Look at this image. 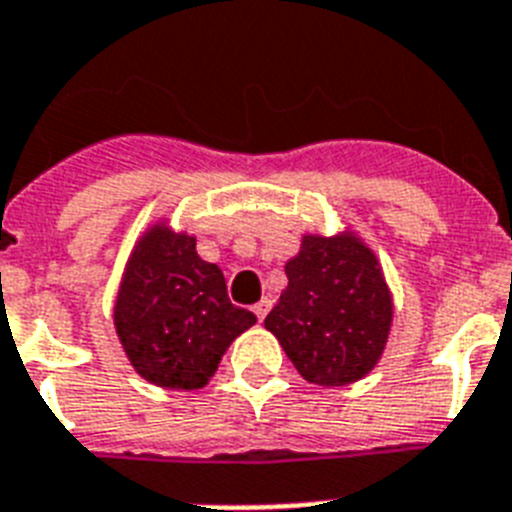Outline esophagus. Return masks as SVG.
Returning <instances> with one entry per match:
<instances>
[{
  "mask_svg": "<svg viewBox=\"0 0 512 512\" xmlns=\"http://www.w3.org/2000/svg\"><path fill=\"white\" fill-rule=\"evenodd\" d=\"M269 308H272V301H269V298H261V301L253 306V314H256V319H259V322H264L266 314H269Z\"/></svg>",
  "mask_w": 512,
  "mask_h": 512,
  "instance_id": "obj_1",
  "label": "esophagus"
}]
</instances>
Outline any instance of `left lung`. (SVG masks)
<instances>
[{"label":"left lung","instance_id":"8db88e82","mask_svg":"<svg viewBox=\"0 0 512 512\" xmlns=\"http://www.w3.org/2000/svg\"><path fill=\"white\" fill-rule=\"evenodd\" d=\"M287 287L264 327L306 382L342 387L363 379L390 340L392 303L377 253L345 227L306 232L285 264Z\"/></svg>","mask_w":512,"mask_h":512}]
</instances>
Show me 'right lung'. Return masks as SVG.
<instances>
[{
  "instance_id": "1",
  "label": "right lung",
  "mask_w": 512,
  "mask_h": 512,
  "mask_svg": "<svg viewBox=\"0 0 512 512\" xmlns=\"http://www.w3.org/2000/svg\"><path fill=\"white\" fill-rule=\"evenodd\" d=\"M114 329L130 366L164 390H201L230 342L256 324L227 298L225 274L196 238L156 219L130 251L114 298Z\"/></svg>"
}]
</instances>
